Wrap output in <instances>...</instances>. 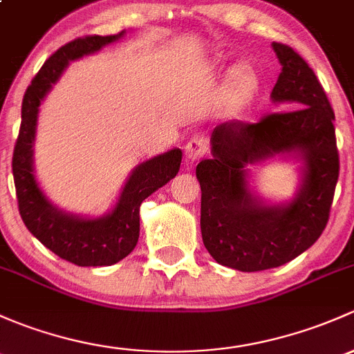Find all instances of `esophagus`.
Returning a JSON list of instances; mask_svg holds the SVG:
<instances>
[{
    "label": "esophagus",
    "instance_id": "34e87169",
    "mask_svg": "<svg viewBox=\"0 0 354 354\" xmlns=\"http://www.w3.org/2000/svg\"><path fill=\"white\" fill-rule=\"evenodd\" d=\"M207 151V141L204 136H199V134H196V136H192L191 140L185 143V158L189 160V162H198L199 158H203L204 155H206Z\"/></svg>",
    "mask_w": 354,
    "mask_h": 354
}]
</instances>
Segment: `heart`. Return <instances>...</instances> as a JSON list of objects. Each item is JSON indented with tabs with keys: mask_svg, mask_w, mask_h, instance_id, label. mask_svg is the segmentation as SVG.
I'll return each instance as SVG.
<instances>
[{
	"mask_svg": "<svg viewBox=\"0 0 354 354\" xmlns=\"http://www.w3.org/2000/svg\"><path fill=\"white\" fill-rule=\"evenodd\" d=\"M225 68L223 59H214L211 64V69L214 73L221 71ZM259 80L257 71L250 64L239 63L235 64L227 75V82H225L223 88V105L228 112L235 114V112L243 111L250 102L254 100L259 92Z\"/></svg>",
	"mask_w": 354,
	"mask_h": 354,
	"instance_id": "obj_1",
	"label": "heart"
}]
</instances>
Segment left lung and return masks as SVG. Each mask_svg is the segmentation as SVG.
<instances>
[{"mask_svg":"<svg viewBox=\"0 0 354 354\" xmlns=\"http://www.w3.org/2000/svg\"><path fill=\"white\" fill-rule=\"evenodd\" d=\"M271 100L295 107L256 124L230 121L211 133V158L196 167L201 185V233L211 257L243 272L293 261L322 235L339 177L334 111L315 73L285 44ZM302 163L291 200L268 203L248 185L249 165L272 158Z\"/></svg>","mask_w":354,"mask_h":354,"instance_id":"left-lung-1","label":"left lung"}]
</instances>
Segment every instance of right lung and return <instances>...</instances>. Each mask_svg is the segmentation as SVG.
<instances>
[{
  "mask_svg": "<svg viewBox=\"0 0 354 354\" xmlns=\"http://www.w3.org/2000/svg\"><path fill=\"white\" fill-rule=\"evenodd\" d=\"M126 34L90 35L57 49L32 80L21 102V124L13 151V178L18 209L28 232L64 261L82 268L112 266L129 256L140 239V206L156 189L177 176L182 162L178 148L156 155L133 169L118 203L97 218L68 213L50 203L39 185L34 169V145L39 107L71 61L95 54L121 41Z\"/></svg>",
  "mask_w": 354,
  "mask_h": 354,
  "instance_id": "add662e5",
  "label": "right lung"
}]
</instances>
